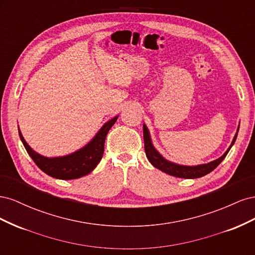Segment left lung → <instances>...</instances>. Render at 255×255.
<instances>
[{
	"label": "left lung",
	"mask_w": 255,
	"mask_h": 255,
	"mask_svg": "<svg viewBox=\"0 0 255 255\" xmlns=\"http://www.w3.org/2000/svg\"><path fill=\"white\" fill-rule=\"evenodd\" d=\"M238 129H239V126L237 128V132L233 138L232 142H231L230 146L228 148V150L223 153L219 158L212 160L207 164H201V165H196V166H186V165H180V164L173 163V161L168 160L163 155H161V154L155 149V146H154L149 129L143 123V140H144L145 155L154 167L159 169L160 171H163L169 175H172L175 177H181V179H198V177L204 176L207 173L212 172L214 169L217 167L223 159H225L227 154L229 153V151L231 150V148H232V145L234 144V142L236 140Z\"/></svg>",
	"instance_id": "1"
}]
</instances>
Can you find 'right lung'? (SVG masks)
Masks as SVG:
<instances>
[{"instance_id":"right-lung-1","label":"right lung","mask_w":255,"mask_h":255,"mask_svg":"<svg viewBox=\"0 0 255 255\" xmlns=\"http://www.w3.org/2000/svg\"><path fill=\"white\" fill-rule=\"evenodd\" d=\"M119 116L105 122L98 130L94 138L78 151L67 154L64 156L47 157L34 151L22 136L19 128L20 139L26 149L28 155L32 157L35 164L48 175L59 180H74L90 173L102 159L104 153L105 138L111 128L117 121Z\"/></svg>"}]
</instances>
